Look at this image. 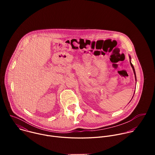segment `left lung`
<instances>
[{"instance_id": "obj_1", "label": "left lung", "mask_w": 155, "mask_h": 155, "mask_svg": "<svg viewBox=\"0 0 155 155\" xmlns=\"http://www.w3.org/2000/svg\"><path fill=\"white\" fill-rule=\"evenodd\" d=\"M129 59H130V56H129ZM130 65H131V67H132V69H133V71H134V75H135V77H136V72H135V69H134V68L133 65H132V63L130 62Z\"/></svg>"}]
</instances>
